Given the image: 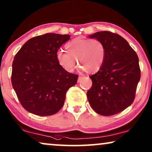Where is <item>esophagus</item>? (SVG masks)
<instances>
[{"label": "esophagus", "instance_id": "esophagus-1", "mask_svg": "<svg viewBox=\"0 0 152 152\" xmlns=\"http://www.w3.org/2000/svg\"><path fill=\"white\" fill-rule=\"evenodd\" d=\"M83 78V76H80L78 77V83H79V82H80L81 80H82V79Z\"/></svg>", "mask_w": 152, "mask_h": 152}]
</instances>
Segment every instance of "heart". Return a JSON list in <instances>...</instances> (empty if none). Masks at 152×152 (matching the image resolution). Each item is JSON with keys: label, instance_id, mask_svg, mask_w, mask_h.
<instances>
[{"label": "heart", "instance_id": "obj_1", "mask_svg": "<svg viewBox=\"0 0 152 152\" xmlns=\"http://www.w3.org/2000/svg\"><path fill=\"white\" fill-rule=\"evenodd\" d=\"M66 52H57L58 65L68 72H73L77 63L87 73L93 74L100 70L106 57V48L103 42L96 38H76L65 46Z\"/></svg>", "mask_w": 152, "mask_h": 152}]
</instances>
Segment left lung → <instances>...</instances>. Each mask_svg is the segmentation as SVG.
<instances>
[{
  "mask_svg": "<svg viewBox=\"0 0 152 152\" xmlns=\"http://www.w3.org/2000/svg\"><path fill=\"white\" fill-rule=\"evenodd\" d=\"M89 38L103 42L106 57L99 71L90 76L92 86L87 92L91 108L102 116H112L131 105L140 79L139 60L127 40L108 31Z\"/></svg>",
  "mask_w": 152,
  "mask_h": 152,
  "instance_id": "1",
  "label": "left lung"
}]
</instances>
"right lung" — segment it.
I'll return each mask as SVG.
<instances>
[{"instance_id":"1","label":"right lung","mask_w":152,"mask_h":152,"mask_svg":"<svg viewBox=\"0 0 152 152\" xmlns=\"http://www.w3.org/2000/svg\"><path fill=\"white\" fill-rule=\"evenodd\" d=\"M67 34L48 33L31 38L15 55L12 84L23 107L38 116H51L63 107L66 93L77 83L58 63L60 48L69 40Z\"/></svg>"}]
</instances>
